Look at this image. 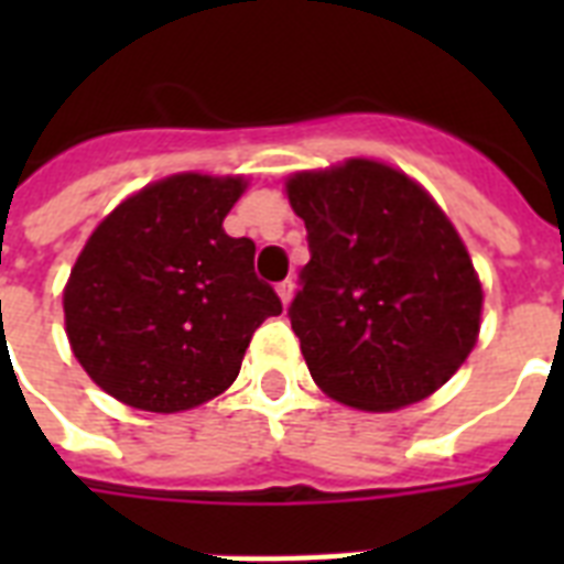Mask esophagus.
Masks as SVG:
<instances>
[{
	"instance_id": "34e87169",
	"label": "esophagus",
	"mask_w": 564,
	"mask_h": 564,
	"mask_svg": "<svg viewBox=\"0 0 564 564\" xmlns=\"http://www.w3.org/2000/svg\"><path fill=\"white\" fill-rule=\"evenodd\" d=\"M292 292H295V283H292V281H281V283H278V295H281L283 307H290Z\"/></svg>"
}]
</instances>
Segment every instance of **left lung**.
<instances>
[{
  "label": "left lung",
  "instance_id": "left-lung-1",
  "mask_svg": "<svg viewBox=\"0 0 564 564\" xmlns=\"http://www.w3.org/2000/svg\"><path fill=\"white\" fill-rule=\"evenodd\" d=\"M310 263L290 304L322 392L357 410L424 401L471 354L482 286L438 204L403 172L354 161L286 181Z\"/></svg>",
  "mask_w": 564,
  "mask_h": 564
}]
</instances>
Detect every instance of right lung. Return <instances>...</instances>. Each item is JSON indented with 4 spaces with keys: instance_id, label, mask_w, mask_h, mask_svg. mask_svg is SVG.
Masks as SVG:
<instances>
[{
    "instance_id": "add662e5",
    "label": "right lung",
    "mask_w": 564,
    "mask_h": 564,
    "mask_svg": "<svg viewBox=\"0 0 564 564\" xmlns=\"http://www.w3.org/2000/svg\"><path fill=\"white\" fill-rule=\"evenodd\" d=\"M242 178L172 175L126 198L78 254L66 336L93 383L149 412L210 401L239 375L281 299L254 274V242L221 221Z\"/></svg>"
}]
</instances>
